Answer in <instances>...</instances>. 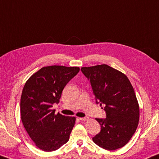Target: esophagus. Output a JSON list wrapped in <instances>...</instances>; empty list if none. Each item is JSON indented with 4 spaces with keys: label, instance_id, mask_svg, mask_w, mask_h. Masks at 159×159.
<instances>
[{
    "label": "esophagus",
    "instance_id": "1",
    "mask_svg": "<svg viewBox=\"0 0 159 159\" xmlns=\"http://www.w3.org/2000/svg\"><path fill=\"white\" fill-rule=\"evenodd\" d=\"M79 120H81V121H87V120H89V117H80V118H79Z\"/></svg>",
    "mask_w": 159,
    "mask_h": 159
}]
</instances>
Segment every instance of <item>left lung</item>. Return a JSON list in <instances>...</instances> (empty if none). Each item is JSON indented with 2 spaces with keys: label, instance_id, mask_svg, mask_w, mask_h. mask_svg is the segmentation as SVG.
I'll return each instance as SVG.
<instances>
[{
  "label": "left lung",
  "instance_id": "8db88e82",
  "mask_svg": "<svg viewBox=\"0 0 159 159\" xmlns=\"http://www.w3.org/2000/svg\"><path fill=\"white\" fill-rule=\"evenodd\" d=\"M81 71L91 83L96 103L105 106L106 117L96 119L101 131L92 140L107 150L122 148L139 122V106L133 86L126 75L107 65L82 67Z\"/></svg>",
  "mask_w": 159,
  "mask_h": 159
}]
</instances>
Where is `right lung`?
I'll list each match as a JSON object with an SVG mask.
<instances>
[{
    "mask_svg": "<svg viewBox=\"0 0 159 159\" xmlns=\"http://www.w3.org/2000/svg\"><path fill=\"white\" fill-rule=\"evenodd\" d=\"M77 67H44L30 77L21 97V121L36 146L45 152L55 151L70 139L76 118L55 114L62 92L79 72Z\"/></svg>",
    "mask_w": 159,
    "mask_h": 159,
    "instance_id": "obj_1",
    "label": "right lung"
}]
</instances>
